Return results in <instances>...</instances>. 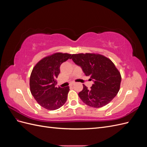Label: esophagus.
Instances as JSON below:
<instances>
[{
	"label": "esophagus",
	"instance_id": "esophagus-1",
	"mask_svg": "<svg viewBox=\"0 0 147 147\" xmlns=\"http://www.w3.org/2000/svg\"><path fill=\"white\" fill-rule=\"evenodd\" d=\"M74 83H72V84H70V86H73V85H74Z\"/></svg>",
	"mask_w": 147,
	"mask_h": 147
}]
</instances>
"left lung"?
I'll list each match as a JSON object with an SVG mask.
<instances>
[{
  "label": "left lung",
  "instance_id": "obj_1",
  "mask_svg": "<svg viewBox=\"0 0 147 147\" xmlns=\"http://www.w3.org/2000/svg\"><path fill=\"white\" fill-rule=\"evenodd\" d=\"M71 59L94 82L90 90L83 84V90L78 93L84 103L100 108L112 101L118 94L121 81V74L113 62L97 53L73 54Z\"/></svg>",
  "mask_w": 147,
  "mask_h": 147
}]
</instances>
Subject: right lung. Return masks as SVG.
Listing matches in <instances>:
<instances>
[{
    "instance_id": "right-lung-1",
    "label": "right lung",
    "mask_w": 147,
    "mask_h": 147,
    "mask_svg": "<svg viewBox=\"0 0 147 147\" xmlns=\"http://www.w3.org/2000/svg\"><path fill=\"white\" fill-rule=\"evenodd\" d=\"M69 53H55L43 57L35 64L30 74V92L37 103L49 110L58 109L67 99L69 86L57 87L56 78L61 64L70 59Z\"/></svg>"
}]
</instances>
